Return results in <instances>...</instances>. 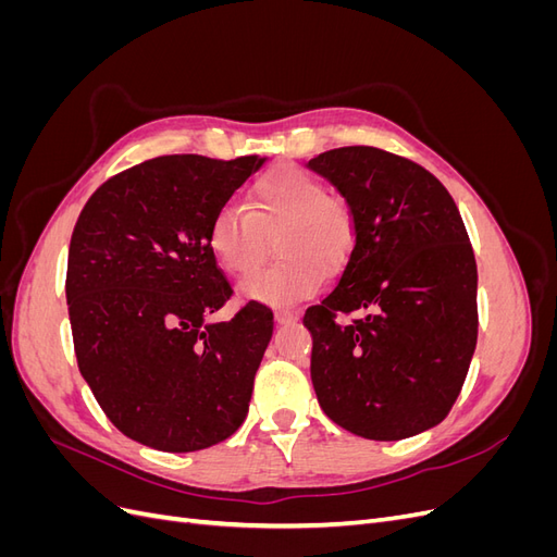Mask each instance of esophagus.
I'll list each match as a JSON object with an SVG mask.
<instances>
[{"instance_id": "obj_1", "label": "esophagus", "mask_w": 557, "mask_h": 557, "mask_svg": "<svg viewBox=\"0 0 557 557\" xmlns=\"http://www.w3.org/2000/svg\"><path fill=\"white\" fill-rule=\"evenodd\" d=\"M274 320L278 325H290V323H295V320H299V313H295V311H276L274 313Z\"/></svg>"}]
</instances>
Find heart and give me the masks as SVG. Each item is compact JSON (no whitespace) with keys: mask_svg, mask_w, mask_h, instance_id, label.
I'll return each instance as SVG.
<instances>
[{"mask_svg":"<svg viewBox=\"0 0 557 557\" xmlns=\"http://www.w3.org/2000/svg\"><path fill=\"white\" fill-rule=\"evenodd\" d=\"M274 238L281 258L246 278L239 290L267 307H290L313 297L327 274L346 267L356 225L346 201L325 193L318 176L281 166L256 181L248 209L223 205L209 223V248L230 274L246 276L267 256V237Z\"/></svg>","mask_w":557,"mask_h":557,"instance_id":"heart-1","label":"heart"}]
</instances>
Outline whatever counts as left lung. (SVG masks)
Returning <instances> with one entry per match:
<instances>
[{"label":"left lung","mask_w":557,"mask_h":557,"mask_svg":"<svg viewBox=\"0 0 557 557\" xmlns=\"http://www.w3.org/2000/svg\"><path fill=\"white\" fill-rule=\"evenodd\" d=\"M342 193L356 244L336 288L305 313L311 381L336 425L397 442L440 425L476 348V260L458 207L423 166L372 146L309 160ZM367 310L352 326L336 312Z\"/></svg>","instance_id":"left-lung-1"}]
</instances>
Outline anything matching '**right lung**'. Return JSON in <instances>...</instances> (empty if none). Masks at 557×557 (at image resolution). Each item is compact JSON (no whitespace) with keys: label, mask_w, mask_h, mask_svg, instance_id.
I'll return each mask as SVG.
<instances>
[{"label":"right lung","mask_w":557,"mask_h":557,"mask_svg":"<svg viewBox=\"0 0 557 557\" xmlns=\"http://www.w3.org/2000/svg\"><path fill=\"white\" fill-rule=\"evenodd\" d=\"M267 158L162 156L99 185L66 262V307L83 379L129 440L166 453L237 432L274 332L258 301L209 315L232 295L209 223Z\"/></svg>","instance_id":"1"}]
</instances>
